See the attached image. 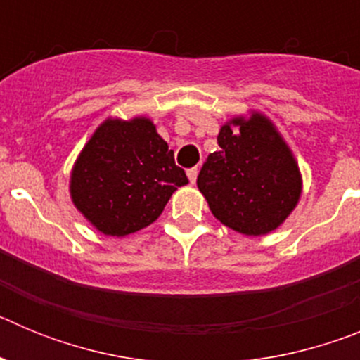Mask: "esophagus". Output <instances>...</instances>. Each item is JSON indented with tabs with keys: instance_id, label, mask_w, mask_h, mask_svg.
Masks as SVG:
<instances>
[{
	"instance_id": "esophagus-1",
	"label": "esophagus",
	"mask_w": 360,
	"mask_h": 360,
	"mask_svg": "<svg viewBox=\"0 0 360 360\" xmlns=\"http://www.w3.org/2000/svg\"><path fill=\"white\" fill-rule=\"evenodd\" d=\"M196 176H198V167H191V169H187V178H189L191 184H196Z\"/></svg>"
}]
</instances>
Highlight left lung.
I'll return each mask as SVG.
<instances>
[{
	"label": "left lung",
	"instance_id": "left-lung-1",
	"mask_svg": "<svg viewBox=\"0 0 360 360\" xmlns=\"http://www.w3.org/2000/svg\"><path fill=\"white\" fill-rule=\"evenodd\" d=\"M198 174L212 214L245 236H262L285 221L301 196V174L288 146L266 117L232 119Z\"/></svg>",
	"mask_w": 360,
	"mask_h": 360
}]
</instances>
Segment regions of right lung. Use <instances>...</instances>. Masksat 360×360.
Returning a JSON list of instances; mask_svg holds the SVG:
<instances>
[{"label":"right lung","instance_id":"right-lung-1","mask_svg":"<svg viewBox=\"0 0 360 360\" xmlns=\"http://www.w3.org/2000/svg\"><path fill=\"white\" fill-rule=\"evenodd\" d=\"M186 184V171L151 120L108 119L73 165L70 193L97 231L126 236L153 224Z\"/></svg>","mask_w":360,"mask_h":360}]
</instances>
